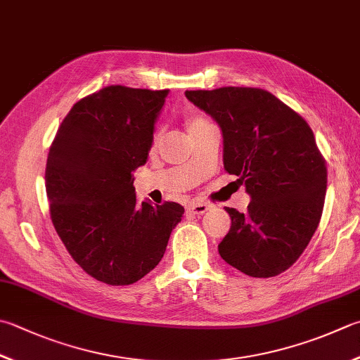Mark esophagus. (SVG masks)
Instances as JSON below:
<instances>
[{
	"mask_svg": "<svg viewBox=\"0 0 360 360\" xmlns=\"http://www.w3.org/2000/svg\"><path fill=\"white\" fill-rule=\"evenodd\" d=\"M186 212L189 214H193V216H200V214H203L205 212H208V205H207V203L193 202V203H189V205H188Z\"/></svg>",
	"mask_w": 360,
	"mask_h": 360,
	"instance_id": "1",
	"label": "esophagus"
}]
</instances>
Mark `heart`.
<instances>
[{
  "label": "heart",
  "instance_id": "1",
  "mask_svg": "<svg viewBox=\"0 0 360 360\" xmlns=\"http://www.w3.org/2000/svg\"><path fill=\"white\" fill-rule=\"evenodd\" d=\"M208 122L205 120V119H202V117H189L188 119V130L189 131H193V130H195V128H199V127H202V125H207ZM158 138H155V141H157Z\"/></svg>",
  "mask_w": 360,
  "mask_h": 360
}]
</instances>
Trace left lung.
I'll list each match as a JSON object with an SVG mask.
<instances>
[{
	"mask_svg": "<svg viewBox=\"0 0 360 360\" xmlns=\"http://www.w3.org/2000/svg\"><path fill=\"white\" fill-rule=\"evenodd\" d=\"M222 131L224 169L244 183L246 213L219 243L222 260L250 277H273L300 259L320 224L328 171L314 131L291 108L263 89L186 91Z\"/></svg>",
	"mask_w": 360,
	"mask_h": 360,
	"instance_id": "left-lung-1",
	"label": "left lung"
}]
</instances>
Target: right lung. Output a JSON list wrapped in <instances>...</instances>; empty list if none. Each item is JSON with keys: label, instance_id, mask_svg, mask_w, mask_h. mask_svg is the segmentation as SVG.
<instances>
[{"label": "right lung", "instance_id": "obj_1", "mask_svg": "<svg viewBox=\"0 0 360 360\" xmlns=\"http://www.w3.org/2000/svg\"><path fill=\"white\" fill-rule=\"evenodd\" d=\"M169 91L108 86L81 98L60 124L45 171L53 226L94 279L130 285L161 262L180 203L138 202L144 166Z\"/></svg>", "mask_w": 360, "mask_h": 360}]
</instances>
